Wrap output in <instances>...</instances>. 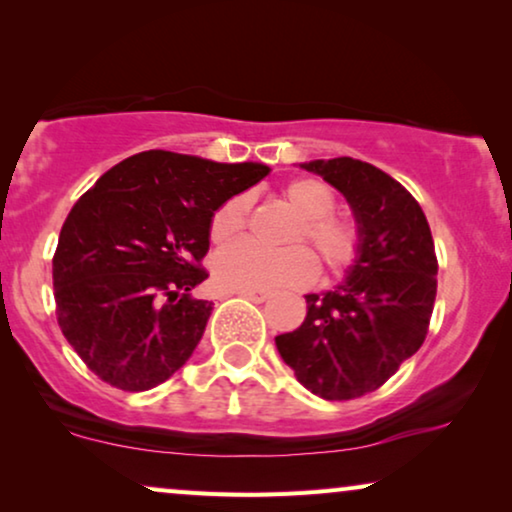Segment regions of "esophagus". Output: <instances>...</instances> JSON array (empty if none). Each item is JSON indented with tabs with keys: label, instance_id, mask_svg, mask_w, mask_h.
Returning <instances> with one entry per match:
<instances>
[{
	"label": "esophagus",
	"instance_id": "34e87169",
	"mask_svg": "<svg viewBox=\"0 0 512 512\" xmlns=\"http://www.w3.org/2000/svg\"><path fill=\"white\" fill-rule=\"evenodd\" d=\"M237 296L251 300V303H265L270 298L268 291H237Z\"/></svg>",
	"mask_w": 512,
	"mask_h": 512
}]
</instances>
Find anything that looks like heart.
<instances>
[{
	"mask_svg": "<svg viewBox=\"0 0 512 512\" xmlns=\"http://www.w3.org/2000/svg\"><path fill=\"white\" fill-rule=\"evenodd\" d=\"M284 205L298 216L289 242H307L321 265L333 275L352 268L359 258L361 237L352 223L335 219V193L321 179H293L282 188ZM249 216L247 195H233L212 214L209 237L214 244H230L244 233ZM216 284L228 291H270L282 286H303L317 275V263L303 247L265 251L242 242L223 249L212 263Z\"/></svg>",
	"mask_w": 512,
	"mask_h": 512,
	"instance_id": "b5f03b06",
	"label": "heart"
}]
</instances>
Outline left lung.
Masks as SVG:
<instances>
[{
	"mask_svg": "<svg viewBox=\"0 0 512 512\" xmlns=\"http://www.w3.org/2000/svg\"><path fill=\"white\" fill-rule=\"evenodd\" d=\"M300 167L345 195L361 249L345 282L305 296V321L275 345L314 396L352 401L422 347L438 289L436 247L419 202L387 172L347 156Z\"/></svg>",
	"mask_w": 512,
	"mask_h": 512,
	"instance_id": "1",
	"label": "left lung"
}]
</instances>
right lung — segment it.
I'll return each mask as SVG.
<instances>
[{
  "label": "right lung",
  "instance_id": "add662e5",
  "mask_svg": "<svg viewBox=\"0 0 512 512\" xmlns=\"http://www.w3.org/2000/svg\"><path fill=\"white\" fill-rule=\"evenodd\" d=\"M270 172L142 151L104 172L62 223L55 314L69 345L111 387H158L191 359L212 314L191 296L209 277V221Z\"/></svg>",
  "mask_w": 512,
  "mask_h": 512
}]
</instances>
